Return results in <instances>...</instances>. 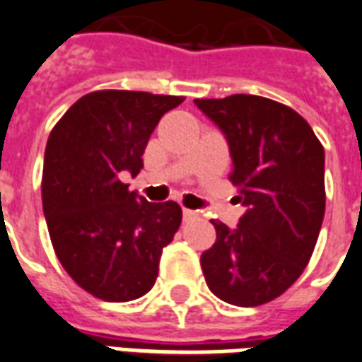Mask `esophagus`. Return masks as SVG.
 <instances>
[{
  "instance_id": "34e87169",
  "label": "esophagus",
  "mask_w": 362,
  "mask_h": 362,
  "mask_svg": "<svg viewBox=\"0 0 362 362\" xmlns=\"http://www.w3.org/2000/svg\"><path fill=\"white\" fill-rule=\"evenodd\" d=\"M182 214H184V220H192V218L197 216V212L189 211V209H184V212H182Z\"/></svg>"
}]
</instances>
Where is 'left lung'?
<instances>
[{"label":"left lung","mask_w":362,"mask_h":362,"mask_svg":"<svg viewBox=\"0 0 362 362\" xmlns=\"http://www.w3.org/2000/svg\"><path fill=\"white\" fill-rule=\"evenodd\" d=\"M228 138L247 212L231 231L222 222L216 243L201 255L211 292L255 308L275 300L308 266L325 216V150L292 107L256 95L195 98Z\"/></svg>","instance_id":"left-lung-1"}]
</instances>
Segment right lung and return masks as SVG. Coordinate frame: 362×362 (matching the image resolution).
<instances>
[{
    "mask_svg": "<svg viewBox=\"0 0 362 362\" xmlns=\"http://www.w3.org/2000/svg\"><path fill=\"white\" fill-rule=\"evenodd\" d=\"M184 96L95 90L52 127L41 199L57 258L83 291L131 302L156 285L163 248L180 228L175 201L150 203L119 180L142 169L159 119Z\"/></svg>",
    "mask_w": 362,
    "mask_h": 362,
    "instance_id": "1",
    "label": "right lung"
}]
</instances>
